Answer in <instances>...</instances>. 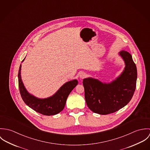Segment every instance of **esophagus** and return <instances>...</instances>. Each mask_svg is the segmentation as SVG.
<instances>
[{
	"label": "esophagus",
	"mask_w": 150,
	"mask_h": 150,
	"mask_svg": "<svg viewBox=\"0 0 150 150\" xmlns=\"http://www.w3.org/2000/svg\"><path fill=\"white\" fill-rule=\"evenodd\" d=\"M86 76V74L84 72H81V73H80V75H79V77L80 79H83L84 78H85Z\"/></svg>",
	"instance_id": "1"
}]
</instances>
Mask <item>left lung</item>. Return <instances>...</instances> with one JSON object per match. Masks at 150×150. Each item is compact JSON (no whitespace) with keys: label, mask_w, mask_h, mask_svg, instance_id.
<instances>
[{"label":"left lung","mask_w":150,"mask_h":150,"mask_svg":"<svg viewBox=\"0 0 150 150\" xmlns=\"http://www.w3.org/2000/svg\"><path fill=\"white\" fill-rule=\"evenodd\" d=\"M118 54L125 66L111 83H102L92 77L83 79L86 103L93 112L102 115L113 113L125 106L134 94L137 77L136 66L128 52L121 51Z\"/></svg>","instance_id":"1"}]
</instances>
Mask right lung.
I'll list each match as a JSON object with an SVG mask.
<instances>
[{"label":"right lung","instance_id":"1","mask_svg":"<svg viewBox=\"0 0 150 150\" xmlns=\"http://www.w3.org/2000/svg\"><path fill=\"white\" fill-rule=\"evenodd\" d=\"M25 58L22 62L25 60ZM21 70V64L19 68L18 77L19 89L22 100L27 106L36 112L45 115H55L62 111L69 95L78 84L77 80L67 81L52 96L40 99L30 94L26 90L22 81Z\"/></svg>","mask_w":150,"mask_h":150}]
</instances>
